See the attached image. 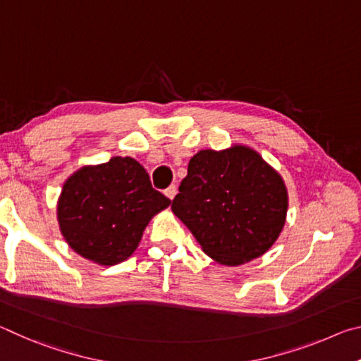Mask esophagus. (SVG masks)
<instances>
[{
    "mask_svg": "<svg viewBox=\"0 0 361 361\" xmlns=\"http://www.w3.org/2000/svg\"><path fill=\"white\" fill-rule=\"evenodd\" d=\"M176 192H178V189H176V186H175V185L169 186V188L166 189V195H167V197H169L170 200H173V197L176 195Z\"/></svg>",
    "mask_w": 361,
    "mask_h": 361,
    "instance_id": "obj_1",
    "label": "esophagus"
}]
</instances>
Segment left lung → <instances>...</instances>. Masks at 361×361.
Masks as SVG:
<instances>
[{
  "label": "left lung",
  "mask_w": 361,
  "mask_h": 361,
  "mask_svg": "<svg viewBox=\"0 0 361 361\" xmlns=\"http://www.w3.org/2000/svg\"><path fill=\"white\" fill-rule=\"evenodd\" d=\"M286 209L282 176L247 146L199 151L172 202L204 252L226 266L266 253L283 229Z\"/></svg>",
  "instance_id": "left-lung-1"
}]
</instances>
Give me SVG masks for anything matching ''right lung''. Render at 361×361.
I'll return each mask as SVG.
<instances>
[{"label": "right lung", "instance_id": "right-lung-1", "mask_svg": "<svg viewBox=\"0 0 361 361\" xmlns=\"http://www.w3.org/2000/svg\"><path fill=\"white\" fill-rule=\"evenodd\" d=\"M170 199L132 157L116 156L70 176L59 199L60 231L78 255L113 266L135 252L149 219Z\"/></svg>", "mask_w": 361, "mask_h": 361}]
</instances>
